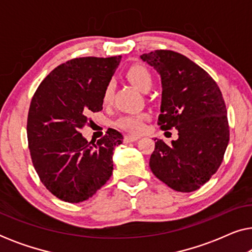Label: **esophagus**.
<instances>
[{
	"instance_id": "1",
	"label": "esophagus",
	"mask_w": 252,
	"mask_h": 252,
	"mask_svg": "<svg viewBox=\"0 0 252 252\" xmlns=\"http://www.w3.org/2000/svg\"><path fill=\"white\" fill-rule=\"evenodd\" d=\"M139 136H133V135H125L124 136V142L128 143V142H135V141L139 140Z\"/></svg>"
}]
</instances>
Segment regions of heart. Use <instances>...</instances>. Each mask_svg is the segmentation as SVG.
I'll return each instance as SVG.
<instances>
[{
	"instance_id": "b5f03b06",
	"label": "heart",
	"mask_w": 252,
	"mask_h": 252,
	"mask_svg": "<svg viewBox=\"0 0 252 252\" xmlns=\"http://www.w3.org/2000/svg\"><path fill=\"white\" fill-rule=\"evenodd\" d=\"M127 79L142 92H148L153 86L154 79L151 72L146 66L140 64H135L130 66L126 72ZM113 91H115V84L113 81H109L106 84L104 91H103V102L109 103L112 99ZM146 115H127L122 116L116 122V126L129 133H140L144 127V120Z\"/></svg>"
}]
</instances>
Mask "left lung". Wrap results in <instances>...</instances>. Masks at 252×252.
I'll use <instances>...</instances> for the list:
<instances>
[{"label": "left lung", "instance_id": "1", "mask_svg": "<svg viewBox=\"0 0 252 252\" xmlns=\"http://www.w3.org/2000/svg\"><path fill=\"white\" fill-rule=\"evenodd\" d=\"M160 75L158 125L178 130V140L155 142L153 173L181 192L198 189L218 171L229 141L227 110L218 85L208 72L184 55L155 50L141 55ZM156 140V139H155Z\"/></svg>", "mask_w": 252, "mask_h": 252}]
</instances>
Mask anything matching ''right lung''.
Returning a JSON list of instances; mask_svg holds the SVG:
<instances>
[{
	"label": "right lung",
	"mask_w": 252,
	"mask_h": 252,
	"mask_svg": "<svg viewBox=\"0 0 252 252\" xmlns=\"http://www.w3.org/2000/svg\"><path fill=\"white\" fill-rule=\"evenodd\" d=\"M120 60L67 61L47 75L31 102L27 140L33 166L44 187L62 201L84 202L111 177L113 150L123 135L111 128L92 143L80 129L89 113L103 109V91Z\"/></svg>",
	"instance_id": "obj_1"
}]
</instances>
